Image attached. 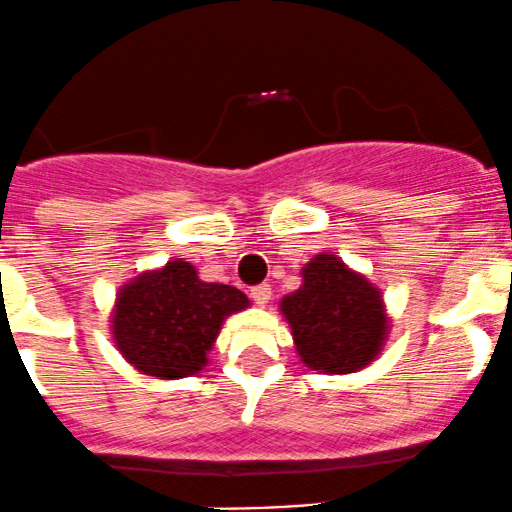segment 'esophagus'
<instances>
[{
    "label": "esophagus",
    "instance_id": "34e87169",
    "mask_svg": "<svg viewBox=\"0 0 512 512\" xmlns=\"http://www.w3.org/2000/svg\"><path fill=\"white\" fill-rule=\"evenodd\" d=\"M250 294H252V299H255V304L265 307L272 297V289H270V285H257V287H252Z\"/></svg>",
    "mask_w": 512,
    "mask_h": 512
}]
</instances>
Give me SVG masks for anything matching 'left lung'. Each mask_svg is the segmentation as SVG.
I'll use <instances>...</instances> for the list:
<instances>
[{
	"mask_svg": "<svg viewBox=\"0 0 512 512\" xmlns=\"http://www.w3.org/2000/svg\"><path fill=\"white\" fill-rule=\"evenodd\" d=\"M280 312L299 361L319 374L364 369L379 356L391 327L379 287L329 252L302 267V287L282 297Z\"/></svg>",
	"mask_w": 512,
	"mask_h": 512,
	"instance_id": "left-lung-1",
	"label": "left lung"
}]
</instances>
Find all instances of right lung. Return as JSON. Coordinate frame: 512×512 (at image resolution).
<instances>
[{
  "label": "right lung",
  "instance_id": "right-lung-1",
  "mask_svg": "<svg viewBox=\"0 0 512 512\" xmlns=\"http://www.w3.org/2000/svg\"><path fill=\"white\" fill-rule=\"evenodd\" d=\"M250 307L237 287L203 282L183 257L146 270L116 294L111 337L141 374L183 379L208 366V354L230 314Z\"/></svg>",
  "mask_w": 512,
  "mask_h": 512
}]
</instances>
